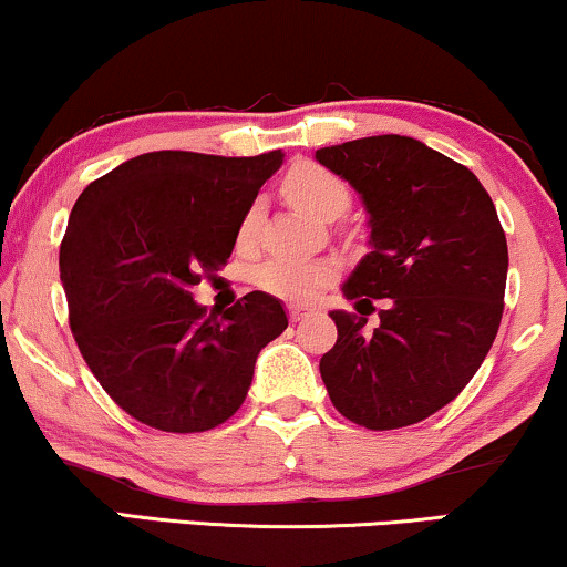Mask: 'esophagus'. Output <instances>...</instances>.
I'll list each match as a JSON object with an SVG mask.
<instances>
[{
  "mask_svg": "<svg viewBox=\"0 0 567 567\" xmlns=\"http://www.w3.org/2000/svg\"><path fill=\"white\" fill-rule=\"evenodd\" d=\"M307 312H310V307H307V305H289V320H291V322L301 320Z\"/></svg>",
  "mask_w": 567,
  "mask_h": 567,
  "instance_id": "34e87169",
  "label": "esophagus"
}]
</instances>
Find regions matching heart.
<instances>
[{"mask_svg": "<svg viewBox=\"0 0 567 567\" xmlns=\"http://www.w3.org/2000/svg\"><path fill=\"white\" fill-rule=\"evenodd\" d=\"M284 193L293 205L305 208L312 216L333 220L349 210L351 189L341 176L318 164L293 166L284 179ZM262 226V203L252 200L239 216L234 241L241 255H249L257 247ZM336 278V266L328 260H293V257H274L255 268L252 281L257 289L274 293L278 299L310 301L322 286Z\"/></svg>", "mask_w": 567, "mask_h": 567, "instance_id": "obj_1", "label": "heart"}]
</instances>
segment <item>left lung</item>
<instances>
[{"instance_id": "obj_1", "label": "left lung", "mask_w": 567, "mask_h": 567, "mask_svg": "<svg viewBox=\"0 0 567 567\" xmlns=\"http://www.w3.org/2000/svg\"><path fill=\"white\" fill-rule=\"evenodd\" d=\"M315 158L362 195L372 226V252L343 286L359 315L330 312L338 338L322 382L359 427H409L468 385L497 336L508 241L495 203L466 166L414 137L351 140Z\"/></svg>"}]
</instances>
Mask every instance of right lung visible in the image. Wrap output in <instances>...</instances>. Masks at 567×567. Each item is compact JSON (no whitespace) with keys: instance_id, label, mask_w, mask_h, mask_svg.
<instances>
[{"instance_id":"right-lung-1","label":"right lung","mask_w":567,"mask_h":567,"mask_svg":"<svg viewBox=\"0 0 567 567\" xmlns=\"http://www.w3.org/2000/svg\"><path fill=\"white\" fill-rule=\"evenodd\" d=\"M281 164V151H156L78 197L59 249L70 328L101 388L137 422L176 435L224 424L245 403L260 349L289 326L262 291L220 319L189 293L226 266L239 216Z\"/></svg>"}]
</instances>
